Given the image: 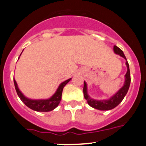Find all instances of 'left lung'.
Here are the masks:
<instances>
[{
    "instance_id": "8db88e82",
    "label": "left lung",
    "mask_w": 146,
    "mask_h": 146,
    "mask_svg": "<svg viewBox=\"0 0 146 146\" xmlns=\"http://www.w3.org/2000/svg\"><path fill=\"white\" fill-rule=\"evenodd\" d=\"M114 51L116 54L120 55V56L124 58L126 60V66H127V73L125 75V80L124 85L123 86L122 88L117 91V93H115L113 96L111 97L110 99L105 100H97L92 99L87 94V84L85 82H84V88H83V92H84V97L85 98L86 100L87 101V103L89 104L90 106L92 108H95L97 110H110L115 107H117L122 100L125 96L127 94L128 89L130 87V69H129V64L127 62V59H126L125 56L123 51L120 49V48L117 46H114Z\"/></svg>"
}]
</instances>
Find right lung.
I'll use <instances>...</instances> for the list:
<instances>
[{
	"mask_svg": "<svg viewBox=\"0 0 146 146\" xmlns=\"http://www.w3.org/2000/svg\"><path fill=\"white\" fill-rule=\"evenodd\" d=\"M72 79L70 78L69 80H66V81L63 82L62 83H61L60 85L59 86L58 89L56 90V92L53 95V96L46 100H31L26 98L22 94L21 92L20 91L19 87H18L17 83H16L15 79H13V82H14V85L16 92H17L19 98L28 108L33 110L37 111V112H49V111L53 110L54 109H55L59 105V102H60L61 100H62L63 88Z\"/></svg>",
	"mask_w": 146,
	"mask_h": 146,
	"instance_id": "right-lung-1",
	"label": "right lung"
}]
</instances>
